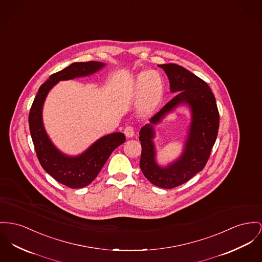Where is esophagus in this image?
I'll return each instance as SVG.
<instances>
[{
    "mask_svg": "<svg viewBox=\"0 0 262 262\" xmlns=\"http://www.w3.org/2000/svg\"><path fill=\"white\" fill-rule=\"evenodd\" d=\"M124 134L127 138H131L135 135V130H134V127L132 126H126L125 129H124Z\"/></svg>",
    "mask_w": 262,
    "mask_h": 262,
    "instance_id": "esophagus-1",
    "label": "esophagus"
}]
</instances>
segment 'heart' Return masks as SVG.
<instances>
[{
	"instance_id": "heart-1",
	"label": "heart",
	"mask_w": 262,
	"mask_h": 262,
	"mask_svg": "<svg viewBox=\"0 0 262 262\" xmlns=\"http://www.w3.org/2000/svg\"><path fill=\"white\" fill-rule=\"evenodd\" d=\"M139 88L141 91H146L149 103H156L162 95V82L154 71L144 73L140 76Z\"/></svg>"
}]
</instances>
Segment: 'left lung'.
Here are the masks:
<instances>
[{
	"mask_svg": "<svg viewBox=\"0 0 262 262\" xmlns=\"http://www.w3.org/2000/svg\"><path fill=\"white\" fill-rule=\"evenodd\" d=\"M159 67L168 75L171 91L178 93L150 119L151 124L140 130V169L153 185L163 189H173L185 184L205 168L217 136L220 113L214 95L206 81L174 63ZM180 103H188L192 108L189 137L182 157L169 167L161 168L155 162L152 124L157 123Z\"/></svg>",
	"mask_w": 262,
	"mask_h": 262,
	"instance_id": "obj_1",
	"label": "left lung"
}]
</instances>
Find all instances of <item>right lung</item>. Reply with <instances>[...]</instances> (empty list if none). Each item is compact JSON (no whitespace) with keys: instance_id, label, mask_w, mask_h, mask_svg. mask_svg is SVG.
<instances>
[{"instance_id":"obj_1","label":"right lung","mask_w":262,"mask_h":262,"mask_svg":"<svg viewBox=\"0 0 262 262\" xmlns=\"http://www.w3.org/2000/svg\"><path fill=\"white\" fill-rule=\"evenodd\" d=\"M103 67L104 64L98 61L74 62L64 70L53 73L49 80L40 85L30 110L29 125L36 157L47 173L71 189L89 185L97 177L111 153L126 138L120 132L109 134L95 142L82 155L68 157L55 149L45 131L41 120L42 104L50 89L59 80L85 76Z\"/></svg>"}]
</instances>
